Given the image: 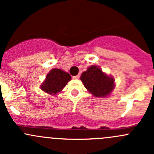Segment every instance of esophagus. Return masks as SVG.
<instances>
[{"mask_svg": "<svg viewBox=\"0 0 154 154\" xmlns=\"http://www.w3.org/2000/svg\"><path fill=\"white\" fill-rule=\"evenodd\" d=\"M73 79H74V80H78L79 78H80V75H76V76H74V77H72Z\"/></svg>", "mask_w": 154, "mask_h": 154, "instance_id": "34e87169", "label": "esophagus"}]
</instances>
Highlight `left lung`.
Listing matches in <instances>:
<instances>
[{
    "instance_id": "8db88e82",
    "label": "left lung",
    "mask_w": 154,
    "mask_h": 154,
    "mask_svg": "<svg viewBox=\"0 0 154 154\" xmlns=\"http://www.w3.org/2000/svg\"><path fill=\"white\" fill-rule=\"evenodd\" d=\"M80 80L86 88L96 97L109 96L116 86L112 76L103 72L100 67L91 66L82 73Z\"/></svg>"
}]
</instances>
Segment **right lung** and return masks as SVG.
<instances>
[{
	"label": "right lung",
	"mask_w": 154,
	"mask_h": 154,
	"mask_svg": "<svg viewBox=\"0 0 154 154\" xmlns=\"http://www.w3.org/2000/svg\"><path fill=\"white\" fill-rule=\"evenodd\" d=\"M71 77L68 72L60 68H53L48 73L45 79L40 86V88L45 93L56 95L63 91Z\"/></svg>",
	"instance_id": "obj_1"
}]
</instances>
